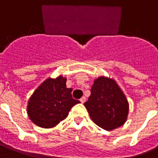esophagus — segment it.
<instances>
[{
    "mask_svg": "<svg viewBox=\"0 0 158 158\" xmlns=\"http://www.w3.org/2000/svg\"><path fill=\"white\" fill-rule=\"evenodd\" d=\"M85 101H86V98L84 97H81V98H80V101H81L82 104L84 103V102H85Z\"/></svg>",
    "mask_w": 158,
    "mask_h": 158,
    "instance_id": "esophagus-1",
    "label": "esophagus"
}]
</instances>
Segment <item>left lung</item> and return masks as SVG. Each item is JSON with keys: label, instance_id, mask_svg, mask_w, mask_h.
<instances>
[{"label": "left lung", "instance_id": "1", "mask_svg": "<svg viewBox=\"0 0 158 158\" xmlns=\"http://www.w3.org/2000/svg\"><path fill=\"white\" fill-rule=\"evenodd\" d=\"M91 118L105 130L119 127L127 120L128 102L114 80L100 77L94 81L84 103Z\"/></svg>", "mask_w": 158, "mask_h": 158}]
</instances>
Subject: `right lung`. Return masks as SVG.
I'll return each instance as SVG.
<instances>
[{"mask_svg": "<svg viewBox=\"0 0 158 158\" xmlns=\"http://www.w3.org/2000/svg\"><path fill=\"white\" fill-rule=\"evenodd\" d=\"M66 79H48L35 91L27 106L31 120L40 127L49 128L68 116L73 106L80 101L74 99L72 88H66Z\"/></svg>", "mask_w": 158, "mask_h": 158, "instance_id": "add662e5", "label": "right lung"}]
</instances>
